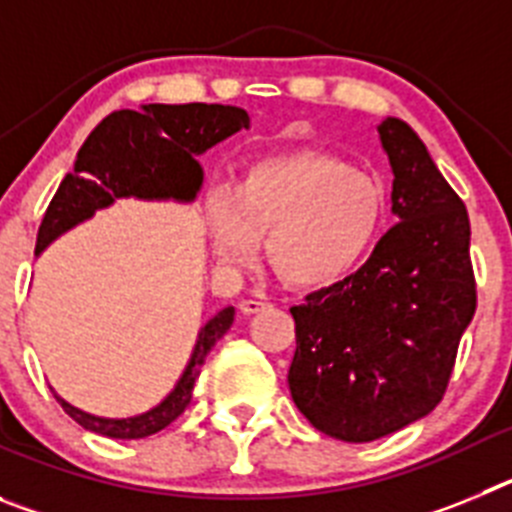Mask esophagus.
Masks as SVG:
<instances>
[{"label": "esophagus", "instance_id": "obj_1", "mask_svg": "<svg viewBox=\"0 0 512 512\" xmlns=\"http://www.w3.org/2000/svg\"><path fill=\"white\" fill-rule=\"evenodd\" d=\"M264 307H266L264 300H253V297H251V300L238 302V310H241L243 315H256V312L264 310Z\"/></svg>", "mask_w": 512, "mask_h": 512}]
</instances>
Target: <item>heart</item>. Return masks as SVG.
<instances>
[{
    "label": "heart",
    "instance_id": "b5f03b06",
    "mask_svg": "<svg viewBox=\"0 0 512 512\" xmlns=\"http://www.w3.org/2000/svg\"><path fill=\"white\" fill-rule=\"evenodd\" d=\"M387 194L377 176L323 151L261 158L205 202L212 256L243 269L266 238L271 266L295 287L346 279L377 243Z\"/></svg>",
    "mask_w": 512,
    "mask_h": 512
}]
</instances>
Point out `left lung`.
I'll use <instances>...</instances> for the list:
<instances>
[{"label": "left lung", "instance_id": "1", "mask_svg": "<svg viewBox=\"0 0 512 512\" xmlns=\"http://www.w3.org/2000/svg\"><path fill=\"white\" fill-rule=\"evenodd\" d=\"M377 133L397 225L356 274L289 307L292 400L320 433L348 443L390 436L436 408L477 307L467 207L408 122L384 117Z\"/></svg>", "mask_w": 512, "mask_h": 512}]
</instances>
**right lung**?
Wrapping results in <instances>:
<instances>
[{
  "mask_svg": "<svg viewBox=\"0 0 512 512\" xmlns=\"http://www.w3.org/2000/svg\"><path fill=\"white\" fill-rule=\"evenodd\" d=\"M251 128V117L230 104H140V110H117L104 117L79 148L74 171L58 187L45 210L38 230L35 256L69 233L76 225L92 220L97 210H107L115 200L189 202L197 200L205 171L197 156L223 143L238 130ZM235 310L225 307L205 328H200L192 354L174 390L151 410L130 418H102L74 408L58 392L61 408L84 428L107 438H146L164 431L187 410L194 382L200 377L207 354L233 325Z\"/></svg>",
  "mask_w": 512,
  "mask_h": 512,
  "instance_id": "obj_1",
  "label": "right lung"
}]
</instances>
